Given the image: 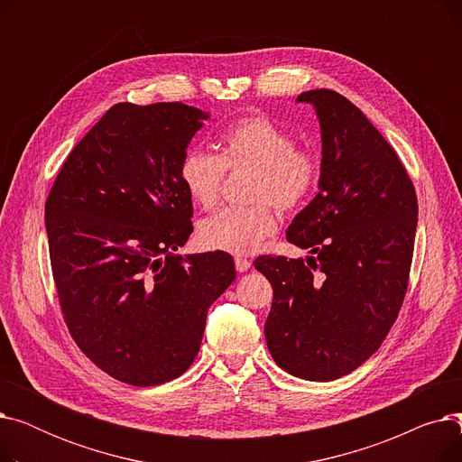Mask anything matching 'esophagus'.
<instances>
[{
  "mask_svg": "<svg viewBox=\"0 0 462 462\" xmlns=\"http://www.w3.org/2000/svg\"><path fill=\"white\" fill-rule=\"evenodd\" d=\"M234 263H236V270H237L239 273H245V272L251 268V260H249V258H244V256H237V258L234 260Z\"/></svg>",
  "mask_w": 462,
  "mask_h": 462,
  "instance_id": "obj_1",
  "label": "esophagus"
}]
</instances>
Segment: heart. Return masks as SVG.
Instances as JSON below:
<instances>
[{
  "instance_id": "b5f03b06",
  "label": "heart",
  "mask_w": 462,
  "mask_h": 462,
  "mask_svg": "<svg viewBox=\"0 0 462 462\" xmlns=\"http://www.w3.org/2000/svg\"><path fill=\"white\" fill-rule=\"evenodd\" d=\"M230 172L253 170L247 208L223 209L199 228L202 247L228 254H251L277 232L281 211L300 209L317 189L322 174L319 153L298 148L296 136L268 116L253 114L237 119L221 138V155L189 150L180 162V180L190 200L213 209Z\"/></svg>"
}]
</instances>
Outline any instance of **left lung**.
<instances>
[{"label":"left lung","instance_id":"obj_1","mask_svg":"<svg viewBox=\"0 0 462 462\" xmlns=\"http://www.w3.org/2000/svg\"><path fill=\"white\" fill-rule=\"evenodd\" d=\"M322 131L319 194L286 230L312 256L263 254L273 288L265 320L272 357L286 373L328 382L365 363L395 324L408 288L418 199L395 150L346 97L301 93Z\"/></svg>","mask_w":462,"mask_h":462}]
</instances>
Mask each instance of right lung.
<instances>
[{"label": "right lung", "instance_id": "add662e5", "mask_svg": "<svg viewBox=\"0 0 462 462\" xmlns=\"http://www.w3.org/2000/svg\"><path fill=\"white\" fill-rule=\"evenodd\" d=\"M204 119L183 103L114 105L69 153L44 204L69 333L131 385L190 367L208 309L236 279L226 253L174 254L192 232L180 162Z\"/></svg>", "mask_w": 462, "mask_h": 462}]
</instances>
